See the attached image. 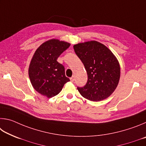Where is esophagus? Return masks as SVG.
Here are the masks:
<instances>
[{
	"label": "esophagus",
	"instance_id": "34e87169",
	"mask_svg": "<svg viewBox=\"0 0 146 146\" xmlns=\"http://www.w3.org/2000/svg\"><path fill=\"white\" fill-rule=\"evenodd\" d=\"M70 80H71L72 82H74V80H75V76H73L72 77H71V78H70Z\"/></svg>",
	"mask_w": 146,
	"mask_h": 146
}]
</instances>
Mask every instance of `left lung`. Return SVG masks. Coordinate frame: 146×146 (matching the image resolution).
<instances>
[{"instance_id":"obj_1","label":"left lung","mask_w":146,"mask_h":146,"mask_svg":"<svg viewBox=\"0 0 146 146\" xmlns=\"http://www.w3.org/2000/svg\"><path fill=\"white\" fill-rule=\"evenodd\" d=\"M73 49L88 74L86 84L77 88L79 93L95 102L110 97L117 87L120 75V66L115 55L97 41L75 44Z\"/></svg>"}]
</instances>
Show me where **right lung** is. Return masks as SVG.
<instances>
[{"mask_svg":"<svg viewBox=\"0 0 146 146\" xmlns=\"http://www.w3.org/2000/svg\"><path fill=\"white\" fill-rule=\"evenodd\" d=\"M70 44L56 39L43 43L35 52L29 68V76L35 90L48 98L60 92L64 85L70 81L65 75L62 64L57 58Z\"/></svg>","mask_w":146,"mask_h":146,"instance_id":"obj_1","label":"right lung"}]
</instances>
